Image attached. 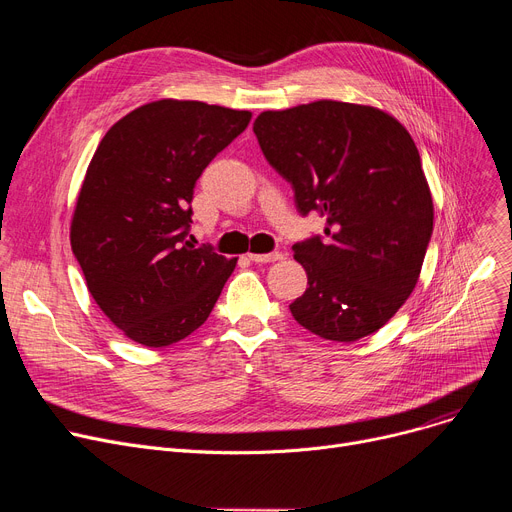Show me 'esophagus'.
Here are the masks:
<instances>
[{
  "label": "esophagus",
  "mask_w": 512,
  "mask_h": 512,
  "mask_svg": "<svg viewBox=\"0 0 512 512\" xmlns=\"http://www.w3.org/2000/svg\"><path fill=\"white\" fill-rule=\"evenodd\" d=\"M249 259L255 263H272L284 259L282 253H249Z\"/></svg>",
  "instance_id": "1"
}]
</instances>
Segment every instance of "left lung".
I'll use <instances>...</instances> for the list:
<instances>
[{
    "mask_svg": "<svg viewBox=\"0 0 512 512\" xmlns=\"http://www.w3.org/2000/svg\"><path fill=\"white\" fill-rule=\"evenodd\" d=\"M270 166L326 238L294 245L307 290L292 317L315 336L355 342L405 305L434 230V201L409 130L380 107L319 99L261 112L253 124Z\"/></svg>",
    "mask_w": 512,
    "mask_h": 512,
    "instance_id": "left-lung-1",
    "label": "left lung"
}]
</instances>
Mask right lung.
<instances>
[{
    "instance_id": "right-lung-1",
    "label": "right lung",
    "mask_w": 512,
    "mask_h": 512,
    "mask_svg": "<svg viewBox=\"0 0 512 512\" xmlns=\"http://www.w3.org/2000/svg\"><path fill=\"white\" fill-rule=\"evenodd\" d=\"M251 112L191 99H157L105 132L80 186L72 253L97 307L149 348L205 324L236 267L186 240L193 188Z\"/></svg>"
}]
</instances>
